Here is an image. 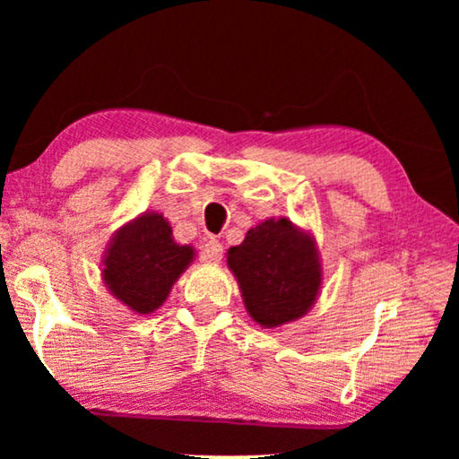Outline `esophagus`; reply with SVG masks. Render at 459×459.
Returning <instances> with one entry per match:
<instances>
[{
    "label": "esophagus",
    "instance_id": "esophagus-1",
    "mask_svg": "<svg viewBox=\"0 0 459 459\" xmlns=\"http://www.w3.org/2000/svg\"><path fill=\"white\" fill-rule=\"evenodd\" d=\"M203 259L206 263H219L223 259V247L219 240H209L204 244V250H203Z\"/></svg>",
    "mask_w": 459,
    "mask_h": 459
}]
</instances>
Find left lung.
Returning <instances> with one entry per match:
<instances>
[{"instance_id":"obj_1","label":"left lung","mask_w":459,"mask_h":459,"mask_svg":"<svg viewBox=\"0 0 459 459\" xmlns=\"http://www.w3.org/2000/svg\"><path fill=\"white\" fill-rule=\"evenodd\" d=\"M244 307L261 328H280L309 313L322 288L316 238L288 217L265 219L228 250Z\"/></svg>"}]
</instances>
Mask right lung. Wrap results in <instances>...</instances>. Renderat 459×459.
Here are the masks:
<instances>
[{"instance_id": "1", "label": "right lung", "mask_w": 459, "mask_h": 459, "mask_svg": "<svg viewBox=\"0 0 459 459\" xmlns=\"http://www.w3.org/2000/svg\"><path fill=\"white\" fill-rule=\"evenodd\" d=\"M194 256V247L173 240L171 225L160 212L146 211L110 238L102 259V281L135 316H150L165 303Z\"/></svg>"}]
</instances>
